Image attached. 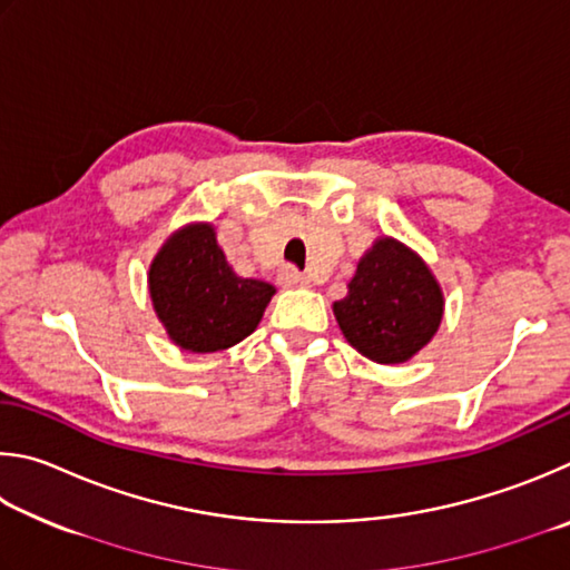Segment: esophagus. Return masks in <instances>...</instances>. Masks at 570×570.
I'll return each mask as SVG.
<instances>
[{
    "label": "esophagus",
    "instance_id": "obj_1",
    "mask_svg": "<svg viewBox=\"0 0 570 570\" xmlns=\"http://www.w3.org/2000/svg\"><path fill=\"white\" fill-rule=\"evenodd\" d=\"M277 279H279V285H283V287H305L307 285V277L303 273H297L295 267L279 269Z\"/></svg>",
    "mask_w": 570,
    "mask_h": 570
}]
</instances>
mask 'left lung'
Wrapping results in <instances>:
<instances>
[{"label":"left lung","mask_w":570,"mask_h":570,"mask_svg":"<svg viewBox=\"0 0 570 570\" xmlns=\"http://www.w3.org/2000/svg\"><path fill=\"white\" fill-rule=\"evenodd\" d=\"M345 341L367 361L407 363L433 341L445 313L443 287L425 259L395 237H377L357 259L343 301L333 303Z\"/></svg>","instance_id":"left-lung-1"}]
</instances>
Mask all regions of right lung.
<instances>
[{"label": "right lung", "mask_w": 570, "mask_h": 570, "mask_svg": "<svg viewBox=\"0 0 570 570\" xmlns=\"http://www.w3.org/2000/svg\"><path fill=\"white\" fill-rule=\"evenodd\" d=\"M147 287L167 337L187 353H217L245 341L275 295L265 279L235 273L213 223L175 229L149 263Z\"/></svg>", "instance_id": "add662e5"}]
</instances>
